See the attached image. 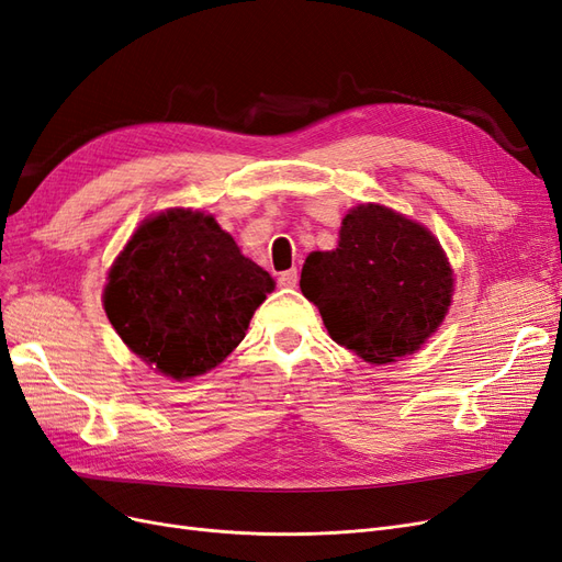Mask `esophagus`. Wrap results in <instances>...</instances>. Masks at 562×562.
<instances>
[{
    "label": "esophagus",
    "instance_id": "esophagus-1",
    "mask_svg": "<svg viewBox=\"0 0 562 562\" xmlns=\"http://www.w3.org/2000/svg\"><path fill=\"white\" fill-rule=\"evenodd\" d=\"M297 281H300L297 269H288V272L279 274V285H283V288H295Z\"/></svg>",
    "mask_w": 562,
    "mask_h": 562
}]
</instances>
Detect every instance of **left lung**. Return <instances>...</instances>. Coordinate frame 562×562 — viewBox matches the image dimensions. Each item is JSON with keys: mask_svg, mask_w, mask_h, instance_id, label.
I'll list each match as a JSON object with an SVG mask.
<instances>
[{"mask_svg": "<svg viewBox=\"0 0 562 562\" xmlns=\"http://www.w3.org/2000/svg\"><path fill=\"white\" fill-rule=\"evenodd\" d=\"M300 288L339 346L370 364H391L439 330L456 274L423 223L364 202L346 211L337 248L306 256Z\"/></svg>", "mask_w": 562, "mask_h": 562, "instance_id": "8db88e82", "label": "left lung"}]
</instances>
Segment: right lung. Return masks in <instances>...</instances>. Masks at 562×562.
Instances as JSON below:
<instances>
[{
    "label": "right lung",
    "instance_id": "right-lung-1",
    "mask_svg": "<svg viewBox=\"0 0 562 562\" xmlns=\"http://www.w3.org/2000/svg\"><path fill=\"white\" fill-rule=\"evenodd\" d=\"M274 285L214 214L171 206L132 232L109 267L102 304L134 356L188 381L235 351Z\"/></svg>",
    "mask_w": 562,
    "mask_h": 562
}]
</instances>
